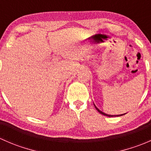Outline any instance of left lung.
Listing matches in <instances>:
<instances>
[{"mask_svg": "<svg viewBox=\"0 0 151 151\" xmlns=\"http://www.w3.org/2000/svg\"><path fill=\"white\" fill-rule=\"evenodd\" d=\"M94 106H95V107H96V109H97V111H98L99 112V113H101V114H102V115H105V116H107V117H114V116H121V115H124V114H122V115H107V114H106V113H104V112H101V110H99V109H98V108L96 107V105L94 104ZM126 114V113H125Z\"/></svg>", "mask_w": 151, "mask_h": 151, "instance_id": "left-lung-1", "label": "left lung"}]
</instances>
